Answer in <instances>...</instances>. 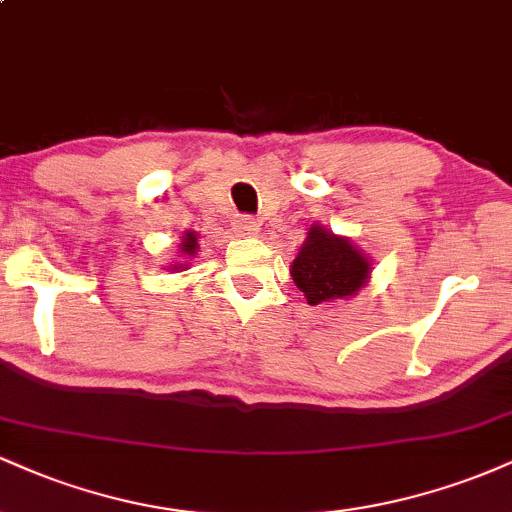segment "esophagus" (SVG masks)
Returning <instances> with one entry per match:
<instances>
[{"label":"esophagus","instance_id":"34e87169","mask_svg":"<svg viewBox=\"0 0 512 512\" xmlns=\"http://www.w3.org/2000/svg\"><path fill=\"white\" fill-rule=\"evenodd\" d=\"M236 231L238 236H257L260 233V221L252 219V216H240V219H236Z\"/></svg>","mask_w":512,"mask_h":512}]
</instances>
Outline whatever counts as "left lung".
Returning <instances> with one entry per match:
<instances>
[{
	"instance_id": "8db88e82",
	"label": "left lung",
	"mask_w": 512,
	"mask_h": 512,
	"mask_svg": "<svg viewBox=\"0 0 512 512\" xmlns=\"http://www.w3.org/2000/svg\"><path fill=\"white\" fill-rule=\"evenodd\" d=\"M291 276L310 305L356 296L370 276V260L349 238L325 226H310L308 238L291 262Z\"/></svg>"
}]
</instances>
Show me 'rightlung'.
Masks as SVG:
<instances>
[{
    "mask_svg": "<svg viewBox=\"0 0 512 512\" xmlns=\"http://www.w3.org/2000/svg\"><path fill=\"white\" fill-rule=\"evenodd\" d=\"M197 233L195 231H185L182 233V243H180V252H182V257H192V255H197ZM182 267H187V264H173V269H182Z\"/></svg>",
    "mask_w": 512,
    "mask_h": 512,
    "instance_id": "obj_1",
    "label": "right lung"
}]
</instances>
